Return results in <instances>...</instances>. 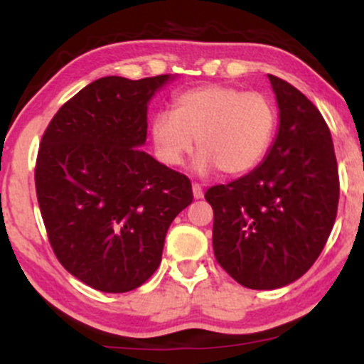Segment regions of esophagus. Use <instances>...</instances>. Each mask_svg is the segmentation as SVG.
<instances>
[{
    "label": "esophagus",
    "instance_id": "esophagus-1",
    "mask_svg": "<svg viewBox=\"0 0 364 364\" xmlns=\"http://www.w3.org/2000/svg\"><path fill=\"white\" fill-rule=\"evenodd\" d=\"M191 190H193V198H195V200L203 198V190H202V186L196 185V183H195V185L191 186Z\"/></svg>",
    "mask_w": 364,
    "mask_h": 364
}]
</instances>
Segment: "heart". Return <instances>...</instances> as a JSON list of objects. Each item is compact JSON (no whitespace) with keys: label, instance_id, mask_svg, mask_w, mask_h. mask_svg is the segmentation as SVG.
Returning a JSON list of instances; mask_svg holds the SVG:
<instances>
[{"label":"heart","instance_id":"heart-1","mask_svg":"<svg viewBox=\"0 0 364 364\" xmlns=\"http://www.w3.org/2000/svg\"><path fill=\"white\" fill-rule=\"evenodd\" d=\"M275 127L277 109L265 94L207 83L178 94L171 112H157L150 121V139L166 164H181L195 139L196 171L240 176L260 164Z\"/></svg>","mask_w":364,"mask_h":364}]
</instances>
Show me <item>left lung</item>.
I'll use <instances>...</instances> for the list:
<instances>
[{"label": "left lung", "instance_id": "left-lung-1", "mask_svg": "<svg viewBox=\"0 0 364 364\" xmlns=\"http://www.w3.org/2000/svg\"><path fill=\"white\" fill-rule=\"evenodd\" d=\"M279 128L260 166L208 188L219 265L250 289H277L308 272L327 243L339 171L323 116L296 87L269 75Z\"/></svg>", "mask_w": 364, "mask_h": 364}]
</instances>
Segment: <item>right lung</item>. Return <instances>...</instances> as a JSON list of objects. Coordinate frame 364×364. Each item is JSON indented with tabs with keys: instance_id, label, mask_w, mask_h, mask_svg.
<instances>
[{
	"instance_id": "add662e5",
	"label": "right lung",
	"mask_w": 364,
	"mask_h": 364,
	"mask_svg": "<svg viewBox=\"0 0 364 364\" xmlns=\"http://www.w3.org/2000/svg\"><path fill=\"white\" fill-rule=\"evenodd\" d=\"M171 80L99 78L63 104L41 141L36 191L49 243L97 291L128 292L147 281L171 223L193 200L185 174L141 150L149 102Z\"/></svg>"
}]
</instances>
